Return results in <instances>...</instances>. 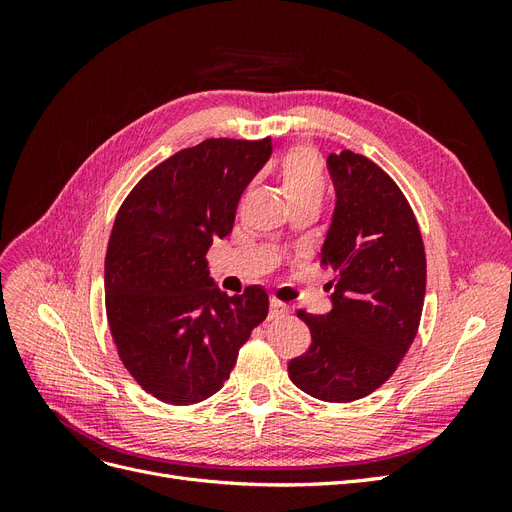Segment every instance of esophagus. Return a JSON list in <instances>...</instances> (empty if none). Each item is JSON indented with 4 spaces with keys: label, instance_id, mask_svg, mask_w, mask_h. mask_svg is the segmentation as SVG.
Listing matches in <instances>:
<instances>
[{
    "label": "esophagus",
    "instance_id": "esophagus-1",
    "mask_svg": "<svg viewBox=\"0 0 512 512\" xmlns=\"http://www.w3.org/2000/svg\"><path fill=\"white\" fill-rule=\"evenodd\" d=\"M290 314V307L282 301L277 299H271V305H269V318H282V316H288Z\"/></svg>",
    "mask_w": 512,
    "mask_h": 512
}]
</instances>
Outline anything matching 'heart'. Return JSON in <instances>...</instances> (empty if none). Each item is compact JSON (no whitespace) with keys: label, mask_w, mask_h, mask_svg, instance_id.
<instances>
[{"label":"heart","mask_w":512,"mask_h":512,"mask_svg":"<svg viewBox=\"0 0 512 512\" xmlns=\"http://www.w3.org/2000/svg\"><path fill=\"white\" fill-rule=\"evenodd\" d=\"M280 183L288 205L318 203L324 196V170L318 153L297 147L288 151L280 164Z\"/></svg>","instance_id":"b5f03b06"}]
</instances>
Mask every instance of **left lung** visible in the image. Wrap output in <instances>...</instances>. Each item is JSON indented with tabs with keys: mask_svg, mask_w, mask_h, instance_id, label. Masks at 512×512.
I'll return each instance as SVG.
<instances>
[{
	"mask_svg": "<svg viewBox=\"0 0 512 512\" xmlns=\"http://www.w3.org/2000/svg\"><path fill=\"white\" fill-rule=\"evenodd\" d=\"M335 209L320 250L331 312L299 318L312 346L288 363L307 395L348 404L393 376L421 322L427 265L414 213L384 170L352 151L327 158Z\"/></svg>",
	"mask_w": 512,
	"mask_h": 512,
	"instance_id": "obj_1",
	"label": "left lung"
}]
</instances>
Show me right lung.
Wrapping results in <instances>:
<instances>
[{
  "instance_id": "add662e5",
  "label": "right lung",
  "mask_w": 512,
  "mask_h": 512,
  "mask_svg": "<svg viewBox=\"0 0 512 512\" xmlns=\"http://www.w3.org/2000/svg\"><path fill=\"white\" fill-rule=\"evenodd\" d=\"M271 138H207L147 173L117 213L104 260L106 318L132 378L164 404L218 393L267 318L260 286L228 297L209 277L213 239L232 232Z\"/></svg>"
}]
</instances>
